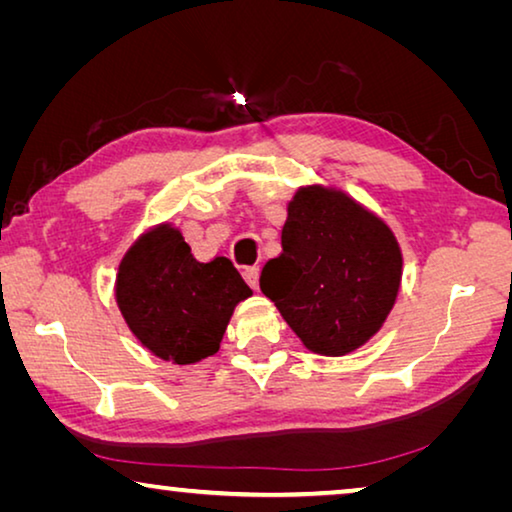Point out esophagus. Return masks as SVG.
<instances>
[{
    "label": "esophagus",
    "mask_w": 512,
    "mask_h": 512,
    "mask_svg": "<svg viewBox=\"0 0 512 512\" xmlns=\"http://www.w3.org/2000/svg\"><path fill=\"white\" fill-rule=\"evenodd\" d=\"M244 280L250 284V287L257 289L259 287V266H246L244 268Z\"/></svg>",
    "instance_id": "obj_1"
}]
</instances>
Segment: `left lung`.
Returning <instances> with one entry per match:
<instances>
[{
    "mask_svg": "<svg viewBox=\"0 0 512 512\" xmlns=\"http://www.w3.org/2000/svg\"><path fill=\"white\" fill-rule=\"evenodd\" d=\"M402 277L393 232L334 189H300L282 228V255L259 287L311 352L341 357L384 323Z\"/></svg>",
    "mask_w": 512,
    "mask_h": 512,
    "instance_id": "8db88e82",
    "label": "left lung"
}]
</instances>
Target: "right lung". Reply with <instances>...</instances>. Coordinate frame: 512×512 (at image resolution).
<instances>
[{
  "label": "right lung",
  "mask_w": 512,
  "mask_h": 512,
  "mask_svg": "<svg viewBox=\"0 0 512 512\" xmlns=\"http://www.w3.org/2000/svg\"><path fill=\"white\" fill-rule=\"evenodd\" d=\"M250 293L228 257L196 262L169 225L146 232L117 275V302L128 327L153 354L180 366L219 350L232 309Z\"/></svg>",
  "instance_id": "add662e5"
}]
</instances>
